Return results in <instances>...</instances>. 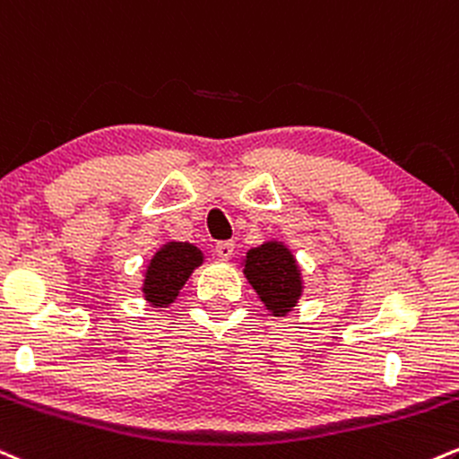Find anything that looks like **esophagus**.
Listing matches in <instances>:
<instances>
[{"label":"esophagus","instance_id":"34e87169","mask_svg":"<svg viewBox=\"0 0 459 459\" xmlns=\"http://www.w3.org/2000/svg\"><path fill=\"white\" fill-rule=\"evenodd\" d=\"M215 254H218V258H222V261H229L235 254V244L233 241H220V244H215Z\"/></svg>","mask_w":459,"mask_h":459}]
</instances>
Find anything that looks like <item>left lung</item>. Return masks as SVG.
<instances>
[{
    "label": "left lung",
    "instance_id": "8db88e82",
    "mask_svg": "<svg viewBox=\"0 0 459 459\" xmlns=\"http://www.w3.org/2000/svg\"><path fill=\"white\" fill-rule=\"evenodd\" d=\"M246 280L261 299L263 307L275 318H284L299 303L306 282L295 252L280 239L263 241L241 258Z\"/></svg>",
    "mask_w": 459,
    "mask_h": 459
}]
</instances>
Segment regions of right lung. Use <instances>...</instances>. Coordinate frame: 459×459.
Listing matches in <instances>:
<instances>
[{
  "label": "right lung",
  "instance_id": "obj_1",
  "mask_svg": "<svg viewBox=\"0 0 459 459\" xmlns=\"http://www.w3.org/2000/svg\"><path fill=\"white\" fill-rule=\"evenodd\" d=\"M205 263V254L190 241H167L152 254L141 278V295L149 307L167 310L179 297L195 269Z\"/></svg>",
  "mask_w": 459,
  "mask_h": 459
}]
</instances>
